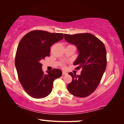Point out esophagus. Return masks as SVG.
<instances>
[{"label":"esophagus","mask_w":124,"mask_h":124,"mask_svg":"<svg viewBox=\"0 0 124 124\" xmlns=\"http://www.w3.org/2000/svg\"><path fill=\"white\" fill-rule=\"evenodd\" d=\"M68 73L67 72H62V75H66V74H67Z\"/></svg>","instance_id":"34e87169"}]
</instances>
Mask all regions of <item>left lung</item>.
<instances>
[{
	"label": "left lung",
	"instance_id": "obj_1",
	"mask_svg": "<svg viewBox=\"0 0 124 124\" xmlns=\"http://www.w3.org/2000/svg\"><path fill=\"white\" fill-rule=\"evenodd\" d=\"M68 42L77 47L79 55L74 62L76 69H82L80 75L69 73L72 81L67 85L71 94L85 98L92 94L101 82L107 67V52L104 43L90 33L64 34Z\"/></svg>",
	"mask_w": 124,
	"mask_h": 124
}]
</instances>
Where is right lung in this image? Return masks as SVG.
<instances>
[{
    "mask_svg": "<svg viewBox=\"0 0 124 124\" xmlns=\"http://www.w3.org/2000/svg\"><path fill=\"white\" fill-rule=\"evenodd\" d=\"M64 38L62 33H51L43 30H33L20 40L15 56L18 78L29 95L36 99L48 96L55 79L62 72L53 69L45 74L42 69V60L50 56V47Z\"/></svg>",
    "mask_w": 124,
    "mask_h": 124,
    "instance_id": "obj_1",
    "label": "right lung"
}]
</instances>
